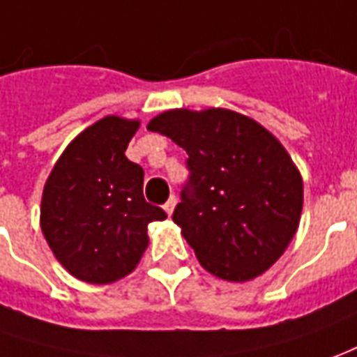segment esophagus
Segmentation results:
<instances>
[{
    "instance_id": "obj_1",
    "label": "esophagus",
    "mask_w": 357,
    "mask_h": 357,
    "mask_svg": "<svg viewBox=\"0 0 357 357\" xmlns=\"http://www.w3.org/2000/svg\"><path fill=\"white\" fill-rule=\"evenodd\" d=\"M174 206H176V196H171V198H169V200H167V202H165V211H167V213H169V215H171V213H173V210H174Z\"/></svg>"
}]
</instances>
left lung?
<instances>
[{"instance_id": "1", "label": "left lung", "mask_w": 357, "mask_h": 357, "mask_svg": "<svg viewBox=\"0 0 357 357\" xmlns=\"http://www.w3.org/2000/svg\"><path fill=\"white\" fill-rule=\"evenodd\" d=\"M147 130L188 153L173 221L208 272L247 282L296 235L303 183L291 157L258 122L225 108L167 110Z\"/></svg>"}]
</instances>
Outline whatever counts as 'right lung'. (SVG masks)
Listing matches in <instances>:
<instances>
[{
    "label": "right lung",
    "instance_id": "right-lung-1",
    "mask_svg": "<svg viewBox=\"0 0 357 357\" xmlns=\"http://www.w3.org/2000/svg\"><path fill=\"white\" fill-rule=\"evenodd\" d=\"M139 122L107 116L66 147L46 181L40 227L63 268L87 284L130 274L147 247V225L167 218L144 198V169L128 159Z\"/></svg>",
    "mask_w": 357,
    "mask_h": 357
}]
</instances>
